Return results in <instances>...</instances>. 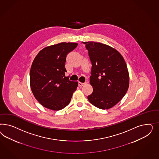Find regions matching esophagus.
Listing matches in <instances>:
<instances>
[{
	"label": "esophagus",
	"instance_id": "obj_1",
	"mask_svg": "<svg viewBox=\"0 0 159 159\" xmlns=\"http://www.w3.org/2000/svg\"><path fill=\"white\" fill-rule=\"evenodd\" d=\"M85 84V83H82V82H79V86L82 87Z\"/></svg>",
	"mask_w": 159,
	"mask_h": 159
}]
</instances>
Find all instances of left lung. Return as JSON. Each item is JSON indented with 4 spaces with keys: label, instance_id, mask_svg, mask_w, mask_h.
Here are the masks:
<instances>
[{
    "label": "left lung",
    "instance_id": "obj_1",
    "mask_svg": "<svg viewBox=\"0 0 159 159\" xmlns=\"http://www.w3.org/2000/svg\"><path fill=\"white\" fill-rule=\"evenodd\" d=\"M86 45L92 62L90 83L93 91L87 98L93 106L108 110L124 97L129 85L125 60L115 48L100 43L82 42Z\"/></svg>",
    "mask_w": 159,
    "mask_h": 159
}]
</instances>
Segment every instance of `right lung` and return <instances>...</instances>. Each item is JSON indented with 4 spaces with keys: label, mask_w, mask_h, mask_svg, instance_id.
I'll list each match as a JSON object with an SVG mask.
<instances>
[{
    "label": "right lung",
    "mask_w": 159,
    "mask_h": 159,
    "mask_svg": "<svg viewBox=\"0 0 159 159\" xmlns=\"http://www.w3.org/2000/svg\"><path fill=\"white\" fill-rule=\"evenodd\" d=\"M78 43H61L43 48L37 55L30 73V87L35 98L44 107L59 111L69 104L78 82L65 76L67 54Z\"/></svg>",
    "instance_id": "1"
}]
</instances>
